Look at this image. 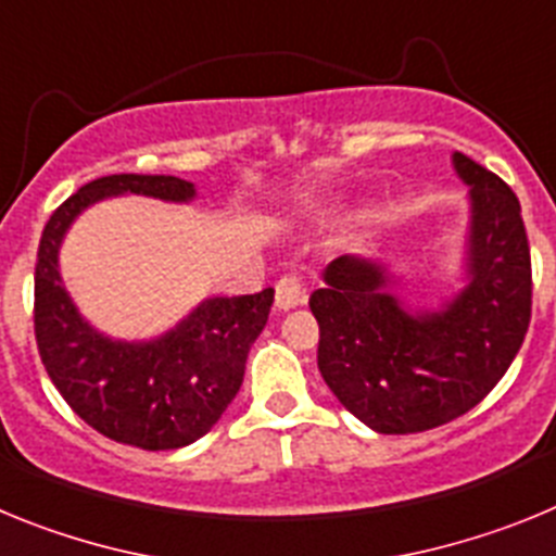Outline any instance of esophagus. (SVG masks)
<instances>
[{
  "instance_id": "34e87169",
  "label": "esophagus",
  "mask_w": 556,
  "mask_h": 556,
  "mask_svg": "<svg viewBox=\"0 0 556 556\" xmlns=\"http://www.w3.org/2000/svg\"><path fill=\"white\" fill-rule=\"evenodd\" d=\"M303 298H306V289H303L301 278L294 275H283L281 281L275 283V306L281 312H289V308L301 306Z\"/></svg>"
}]
</instances>
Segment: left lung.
<instances>
[{"mask_svg":"<svg viewBox=\"0 0 556 556\" xmlns=\"http://www.w3.org/2000/svg\"><path fill=\"white\" fill-rule=\"evenodd\" d=\"M451 161L470 189L459 292L440 308H412L392 294L397 281L384 262L345 253L308 298L328 390L378 434L437 429L473 409L513 365L532 317L518 198L468 155Z\"/></svg>","mask_w":556,"mask_h":556,"instance_id":"obj_1","label":"left lung"}]
</instances>
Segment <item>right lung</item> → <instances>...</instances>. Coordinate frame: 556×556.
<instances>
[{
	"mask_svg": "<svg viewBox=\"0 0 556 556\" xmlns=\"http://www.w3.org/2000/svg\"><path fill=\"white\" fill-rule=\"evenodd\" d=\"M125 194L191 203L198 189L172 175H108L77 189L49 217L36 262L38 353L63 401L91 429L144 451L184 448L208 434L242 387L244 362L267 326L275 289L205 298L152 339L97 331L63 287L58 255L83 211Z\"/></svg>",
	"mask_w": 556,
	"mask_h": 556,
	"instance_id": "1",
	"label": "right lung"
}]
</instances>
